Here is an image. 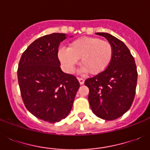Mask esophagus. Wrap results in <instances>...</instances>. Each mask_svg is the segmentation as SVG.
I'll return each mask as SVG.
<instances>
[{
  "mask_svg": "<svg viewBox=\"0 0 150 150\" xmlns=\"http://www.w3.org/2000/svg\"><path fill=\"white\" fill-rule=\"evenodd\" d=\"M78 80H79V82L80 85L84 84V82H85L84 79H82V78H78Z\"/></svg>",
  "mask_w": 150,
  "mask_h": 150,
  "instance_id": "1",
  "label": "esophagus"
}]
</instances>
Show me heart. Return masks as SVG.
<instances>
[{"instance_id":"obj_1","label":"heart","mask_w":150,"mask_h":150,"mask_svg":"<svg viewBox=\"0 0 150 150\" xmlns=\"http://www.w3.org/2000/svg\"><path fill=\"white\" fill-rule=\"evenodd\" d=\"M113 57V47L108 41L97 37L84 36L72 41L68 48L58 50V58L64 70L72 73L79 59L80 71L99 75L109 66Z\"/></svg>"}]
</instances>
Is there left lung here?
Segmentation results:
<instances>
[{
    "label": "left lung",
    "mask_w": 150,
    "mask_h": 150,
    "mask_svg": "<svg viewBox=\"0 0 150 150\" xmlns=\"http://www.w3.org/2000/svg\"><path fill=\"white\" fill-rule=\"evenodd\" d=\"M103 36L113 47V57L107 69L87 79L85 85L89 89V105L96 116L107 121L121 117L130 109L137 85L135 59L125 43L107 33Z\"/></svg>",
    "instance_id": "1"
}]
</instances>
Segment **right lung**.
<instances>
[{
    "mask_svg": "<svg viewBox=\"0 0 150 150\" xmlns=\"http://www.w3.org/2000/svg\"><path fill=\"white\" fill-rule=\"evenodd\" d=\"M64 33H52L33 42L22 54L18 80L25 107L37 118L55 123L72 108L79 82L61 71L57 54Z\"/></svg>",
    "mask_w": 150,
    "mask_h": 150,
    "instance_id": "1",
    "label": "right lung"
}]
</instances>
